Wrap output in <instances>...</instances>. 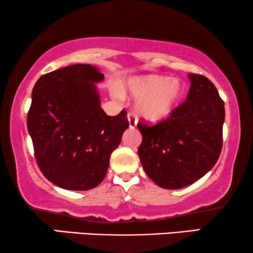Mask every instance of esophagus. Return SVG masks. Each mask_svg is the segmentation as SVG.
I'll return each mask as SVG.
<instances>
[{
	"instance_id": "34e87169",
	"label": "esophagus",
	"mask_w": 253,
	"mask_h": 253,
	"mask_svg": "<svg viewBox=\"0 0 253 253\" xmlns=\"http://www.w3.org/2000/svg\"><path fill=\"white\" fill-rule=\"evenodd\" d=\"M127 121H129V126L131 127V129L136 127V126H137V117H136V115L132 114V113L127 114Z\"/></svg>"
}]
</instances>
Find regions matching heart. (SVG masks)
Returning a JSON list of instances; mask_svg holds the SVG:
<instances>
[{
	"mask_svg": "<svg viewBox=\"0 0 253 253\" xmlns=\"http://www.w3.org/2000/svg\"><path fill=\"white\" fill-rule=\"evenodd\" d=\"M126 88L131 96L138 98L137 114L150 122L169 119L183 96V84L179 79L160 75L132 79L127 83ZM115 95L120 98L123 96L120 90L115 91Z\"/></svg>",
	"mask_w": 253,
	"mask_h": 253,
	"instance_id": "1",
	"label": "heart"
}]
</instances>
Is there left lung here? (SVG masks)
<instances>
[{
  "instance_id": "obj_1",
  "label": "left lung",
  "mask_w": 253,
  "mask_h": 253,
  "mask_svg": "<svg viewBox=\"0 0 253 253\" xmlns=\"http://www.w3.org/2000/svg\"><path fill=\"white\" fill-rule=\"evenodd\" d=\"M186 101L155 126L138 123L143 136L138 156L153 182L180 189L198 181L217 162L222 150L224 102L209 79L189 74Z\"/></svg>"
}]
</instances>
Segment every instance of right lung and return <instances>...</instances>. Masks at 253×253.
Instances as JSON below:
<instances>
[{"mask_svg": "<svg viewBox=\"0 0 253 253\" xmlns=\"http://www.w3.org/2000/svg\"><path fill=\"white\" fill-rule=\"evenodd\" d=\"M104 75L77 64L42 75L32 89L28 131L42 173L55 186L88 191L107 174L110 155L129 122L126 111L108 116L96 84Z\"/></svg>", "mask_w": 253, "mask_h": 253, "instance_id": "right-lung-1", "label": "right lung"}]
</instances>
